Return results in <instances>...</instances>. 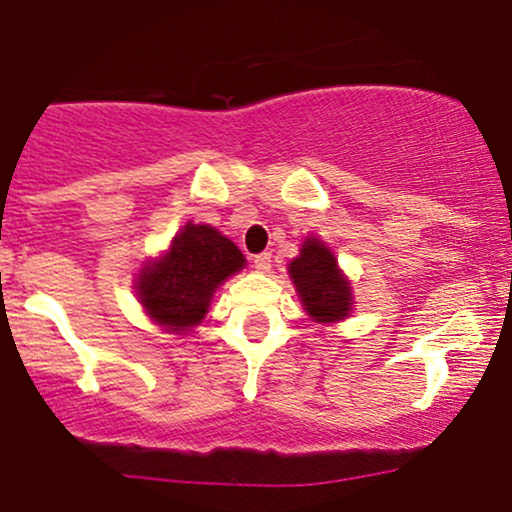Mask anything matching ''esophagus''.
I'll list each match as a JSON object with an SVG mask.
<instances>
[{"label":"esophagus","instance_id":"1","mask_svg":"<svg viewBox=\"0 0 512 512\" xmlns=\"http://www.w3.org/2000/svg\"><path fill=\"white\" fill-rule=\"evenodd\" d=\"M272 267V255L270 252H262V255H255V270L257 272H270Z\"/></svg>","mask_w":512,"mask_h":512}]
</instances>
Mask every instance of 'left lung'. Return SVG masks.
<instances>
[{
	"mask_svg": "<svg viewBox=\"0 0 512 512\" xmlns=\"http://www.w3.org/2000/svg\"><path fill=\"white\" fill-rule=\"evenodd\" d=\"M289 277L314 322H337L352 309V289L339 272L337 260L322 242L309 237L299 257L289 262Z\"/></svg>",
	"mask_w": 512,
	"mask_h": 512,
	"instance_id": "obj_1",
	"label": "left lung"
}]
</instances>
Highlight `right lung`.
<instances>
[{"mask_svg":"<svg viewBox=\"0 0 512 512\" xmlns=\"http://www.w3.org/2000/svg\"><path fill=\"white\" fill-rule=\"evenodd\" d=\"M245 257L235 242L210 225L188 223L173 245L138 277V297L153 319L168 332H185L210 307L220 282L235 275Z\"/></svg>","mask_w":512,"mask_h":512,"instance_id":"obj_1","label":"right lung"}]
</instances>
